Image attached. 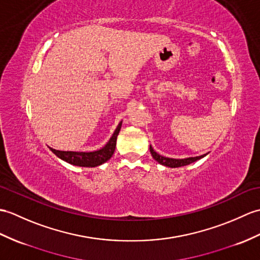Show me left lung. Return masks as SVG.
<instances>
[{"instance_id":"8db88e82","label":"left lung","mask_w":260,"mask_h":260,"mask_svg":"<svg viewBox=\"0 0 260 260\" xmlns=\"http://www.w3.org/2000/svg\"><path fill=\"white\" fill-rule=\"evenodd\" d=\"M149 150H150V154H152V156H153V158L156 161H158L159 164L164 165L166 167H172V168L189 165V164H191V162L201 159V158L204 157V156L207 155V154H204V155H201V156H196V157H187V158L178 159V158H170V157H165V156H161L158 153H156L152 146H149Z\"/></svg>"}]
</instances>
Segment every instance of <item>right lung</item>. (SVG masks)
Returning a JSON list of instances; mask_svg holds the SVG:
<instances>
[{
	"label": "right lung",
	"instance_id": "obj_1",
	"mask_svg": "<svg viewBox=\"0 0 260 260\" xmlns=\"http://www.w3.org/2000/svg\"><path fill=\"white\" fill-rule=\"evenodd\" d=\"M120 127H122V122L118 124L115 132H114V134L110 138V141L106 143L105 146L99 150H94V152H64V150H57L52 147L48 148H50L58 158L69 162L71 165L81 167L100 166L102 164H104L105 161H107L113 156L114 150H115L116 147V140Z\"/></svg>",
	"mask_w": 260,
	"mask_h": 260
}]
</instances>
